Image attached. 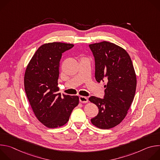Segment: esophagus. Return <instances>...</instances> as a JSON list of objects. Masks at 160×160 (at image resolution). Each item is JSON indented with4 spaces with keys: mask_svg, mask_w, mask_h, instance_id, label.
Returning <instances> with one entry per match:
<instances>
[{
    "mask_svg": "<svg viewBox=\"0 0 160 160\" xmlns=\"http://www.w3.org/2000/svg\"><path fill=\"white\" fill-rule=\"evenodd\" d=\"M79 101L82 103H86L88 102V98L85 96H80L79 97Z\"/></svg>",
    "mask_w": 160,
    "mask_h": 160,
    "instance_id": "esophagus-1",
    "label": "esophagus"
}]
</instances>
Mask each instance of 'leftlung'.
Here are the masks:
<instances>
[{"mask_svg": "<svg viewBox=\"0 0 160 160\" xmlns=\"http://www.w3.org/2000/svg\"><path fill=\"white\" fill-rule=\"evenodd\" d=\"M95 60V78L104 82L103 99L91 96L88 100L99 109L91 122L101 129H109L120 123L133 100L137 79L131 58L118 45L104 41L90 44Z\"/></svg>", "mask_w": 160, "mask_h": 160, "instance_id": "1", "label": "left lung"}]
</instances>
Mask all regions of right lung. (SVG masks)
<instances>
[{"label": "right lung", "instance_id": "right-lung-1", "mask_svg": "<svg viewBox=\"0 0 160 160\" xmlns=\"http://www.w3.org/2000/svg\"><path fill=\"white\" fill-rule=\"evenodd\" d=\"M73 46V44L61 42L41 45L25 73V90L33 111L37 119L48 128L65 125L79 103L77 96L58 93L59 61L62 54Z\"/></svg>", "mask_w": 160, "mask_h": 160}]
</instances>
